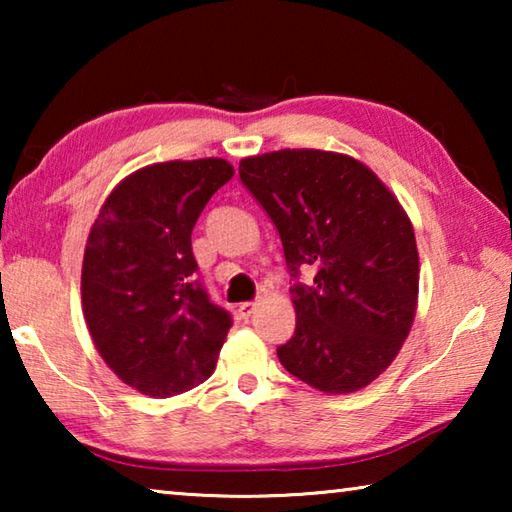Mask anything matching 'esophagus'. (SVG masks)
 Instances as JSON below:
<instances>
[{
	"label": "esophagus",
	"instance_id": "34e87169",
	"mask_svg": "<svg viewBox=\"0 0 512 512\" xmlns=\"http://www.w3.org/2000/svg\"><path fill=\"white\" fill-rule=\"evenodd\" d=\"M257 311V302H241L239 305V316L241 318H250Z\"/></svg>",
	"mask_w": 512,
	"mask_h": 512
}]
</instances>
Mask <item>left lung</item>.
<instances>
[{
  "label": "left lung",
  "mask_w": 512,
  "mask_h": 512,
  "mask_svg": "<svg viewBox=\"0 0 512 512\" xmlns=\"http://www.w3.org/2000/svg\"><path fill=\"white\" fill-rule=\"evenodd\" d=\"M239 178L280 232L296 280V332L277 359L323 393L368 386L397 357L418 305V248L400 201L366 164L332 151L253 155ZM302 270L315 273L309 285Z\"/></svg>",
  "instance_id": "obj_1"
}]
</instances>
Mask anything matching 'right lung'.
Returning <instances> with one entry per match:
<instances>
[{
	"instance_id": "add662e5",
	"label": "right lung",
	"mask_w": 512,
	"mask_h": 512,
	"mask_svg": "<svg viewBox=\"0 0 512 512\" xmlns=\"http://www.w3.org/2000/svg\"><path fill=\"white\" fill-rule=\"evenodd\" d=\"M232 176L221 158L151 164L112 189L92 225L85 323L108 368L142 395H180L214 372L232 318L198 280L192 230Z\"/></svg>"
}]
</instances>
